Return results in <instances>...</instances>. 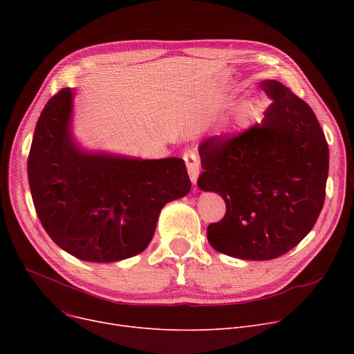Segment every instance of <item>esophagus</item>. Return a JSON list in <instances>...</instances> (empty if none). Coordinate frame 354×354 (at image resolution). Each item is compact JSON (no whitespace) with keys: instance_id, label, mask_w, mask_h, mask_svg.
<instances>
[{"instance_id":"1","label":"esophagus","mask_w":354,"mask_h":354,"mask_svg":"<svg viewBox=\"0 0 354 354\" xmlns=\"http://www.w3.org/2000/svg\"><path fill=\"white\" fill-rule=\"evenodd\" d=\"M183 159H185V163H187V167H188L189 179H191V182L195 185L196 180H198V176H199V162H198V156H196L194 152H188V153H185Z\"/></svg>"}]
</instances>
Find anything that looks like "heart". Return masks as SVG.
Returning <instances> with one entry per match:
<instances>
[{
  "label": "heart",
  "mask_w": 354,
  "mask_h": 354,
  "mask_svg": "<svg viewBox=\"0 0 354 354\" xmlns=\"http://www.w3.org/2000/svg\"><path fill=\"white\" fill-rule=\"evenodd\" d=\"M255 118V110L252 106H244L241 107L239 113H238V119L239 123H248L250 120H252ZM225 135H231V132H225Z\"/></svg>",
  "instance_id": "obj_1"
}]
</instances>
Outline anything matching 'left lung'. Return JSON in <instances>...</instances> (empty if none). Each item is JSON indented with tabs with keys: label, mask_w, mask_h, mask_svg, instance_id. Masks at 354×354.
<instances>
[{
	"label": "left lung",
	"mask_w": 354,
	"mask_h": 354,
	"mask_svg": "<svg viewBox=\"0 0 354 354\" xmlns=\"http://www.w3.org/2000/svg\"><path fill=\"white\" fill-rule=\"evenodd\" d=\"M259 87L272 104L261 124L235 138L199 145L198 187L225 201L227 214L207 230L214 250L267 261L300 244L326 196L328 146L311 107L277 80Z\"/></svg>",
	"instance_id": "left-lung-1"
}]
</instances>
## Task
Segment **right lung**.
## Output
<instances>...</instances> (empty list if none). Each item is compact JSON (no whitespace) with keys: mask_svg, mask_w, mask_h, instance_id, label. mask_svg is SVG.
I'll use <instances>...</instances> for the list:
<instances>
[{"mask_svg":"<svg viewBox=\"0 0 354 354\" xmlns=\"http://www.w3.org/2000/svg\"><path fill=\"white\" fill-rule=\"evenodd\" d=\"M73 88L44 106L27 162L34 207L50 238L88 263L145 251L167 202L191 180L183 159H142L83 146L73 130Z\"/></svg>","mask_w":354,"mask_h":354,"instance_id":"add662e5","label":"right lung"}]
</instances>
